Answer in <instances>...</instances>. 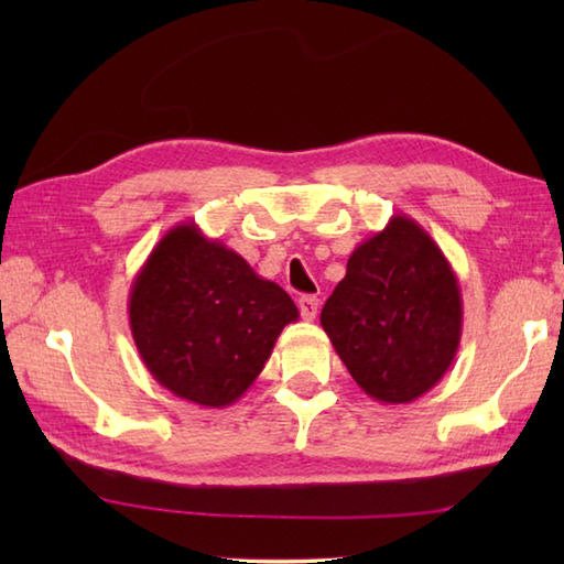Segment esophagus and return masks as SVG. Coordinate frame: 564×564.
Here are the masks:
<instances>
[{
    "mask_svg": "<svg viewBox=\"0 0 564 564\" xmlns=\"http://www.w3.org/2000/svg\"><path fill=\"white\" fill-rule=\"evenodd\" d=\"M297 307H301V315L303 319L313 322L317 317V307H319V301L315 295H303L301 301H297Z\"/></svg>",
    "mask_w": 564,
    "mask_h": 564,
    "instance_id": "34e87169",
    "label": "esophagus"
}]
</instances>
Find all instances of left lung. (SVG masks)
Returning <instances> with one entry per match:
<instances>
[{"label":"left lung","instance_id":"1","mask_svg":"<svg viewBox=\"0 0 564 564\" xmlns=\"http://www.w3.org/2000/svg\"><path fill=\"white\" fill-rule=\"evenodd\" d=\"M319 322L358 388L404 404L434 388L458 354L460 285L424 227L392 215L351 251Z\"/></svg>","mask_w":564,"mask_h":564}]
</instances>
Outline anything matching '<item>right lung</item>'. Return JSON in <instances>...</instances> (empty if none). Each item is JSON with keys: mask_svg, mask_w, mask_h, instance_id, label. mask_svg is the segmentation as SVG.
I'll return each instance as SVG.
<instances>
[{"mask_svg": "<svg viewBox=\"0 0 564 564\" xmlns=\"http://www.w3.org/2000/svg\"><path fill=\"white\" fill-rule=\"evenodd\" d=\"M128 315L152 378L176 398L220 410L259 378L297 307L237 251L182 223L142 263Z\"/></svg>", "mask_w": 564, "mask_h": 564, "instance_id": "right-lung-1", "label": "right lung"}]
</instances>
